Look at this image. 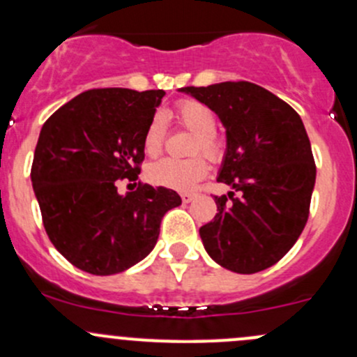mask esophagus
<instances>
[{
	"instance_id": "esophagus-1",
	"label": "esophagus",
	"mask_w": 357,
	"mask_h": 357,
	"mask_svg": "<svg viewBox=\"0 0 357 357\" xmlns=\"http://www.w3.org/2000/svg\"><path fill=\"white\" fill-rule=\"evenodd\" d=\"M195 193H181V200L185 202V204H190L193 199H195Z\"/></svg>"
}]
</instances>
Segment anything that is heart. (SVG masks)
Masks as SVG:
<instances>
[{"instance_id":"heart-1","label":"heart","mask_w":357,"mask_h":357,"mask_svg":"<svg viewBox=\"0 0 357 357\" xmlns=\"http://www.w3.org/2000/svg\"><path fill=\"white\" fill-rule=\"evenodd\" d=\"M174 115L179 124L188 131L195 132L192 142V153H205L211 158H219L222 153V142L214 132L215 115L204 103L197 100H183L176 105ZM165 138V121L160 114L153 115L146 126L143 136V149L146 155L155 157L160 153ZM208 165L204 157H193L179 160V158H162L149 167V179L153 185L162 188L186 192L192 190L197 183L207 176Z\"/></svg>"}]
</instances>
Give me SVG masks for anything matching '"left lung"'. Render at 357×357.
I'll return each instance as SVG.
<instances>
[{
	"label": "left lung",
	"instance_id": "1",
	"mask_svg": "<svg viewBox=\"0 0 357 357\" xmlns=\"http://www.w3.org/2000/svg\"><path fill=\"white\" fill-rule=\"evenodd\" d=\"M207 105L226 129L218 181L240 197H215L218 214L200 228L207 254L222 268L252 275L294 247L309 218L316 181L311 142L301 115L247 81L179 89Z\"/></svg>",
	"mask_w": 357,
	"mask_h": 357
}]
</instances>
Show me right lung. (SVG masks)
Masks as SVG:
<instances>
[{
  "label": "right lung",
  "mask_w": 357,
  "mask_h": 357,
  "mask_svg": "<svg viewBox=\"0 0 357 357\" xmlns=\"http://www.w3.org/2000/svg\"><path fill=\"white\" fill-rule=\"evenodd\" d=\"M165 93L89 89L43 124L31 179L43 225L56 250L75 268L115 275L155 247L160 221L181 197L139 185L117 193V179H138L143 136Z\"/></svg>",
  "instance_id": "add662e5"
}]
</instances>
